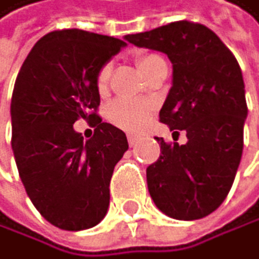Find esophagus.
Here are the masks:
<instances>
[{
    "mask_svg": "<svg viewBox=\"0 0 259 259\" xmlns=\"http://www.w3.org/2000/svg\"><path fill=\"white\" fill-rule=\"evenodd\" d=\"M127 140H128V145H131V147H135V145L139 143L140 137H139V135H135V134H128V135H127Z\"/></svg>",
    "mask_w": 259,
    "mask_h": 259,
    "instance_id": "34e87169",
    "label": "esophagus"
}]
</instances>
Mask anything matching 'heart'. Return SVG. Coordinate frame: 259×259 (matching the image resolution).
I'll list each match as a JSON object with an SVG mask.
<instances>
[{
	"label": "heart",
	"instance_id": "obj_1",
	"mask_svg": "<svg viewBox=\"0 0 259 259\" xmlns=\"http://www.w3.org/2000/svg\"><path fill=\"white\" fill-rule=\"evenodd\" d=\"M158 54H143L139 59H137V64H139L140 70L145 74L147 70L155 64V62L161 61ZM111 77V64H104L100 72H98V89L104 90L108 87ZM151 117V106L148 103L143 101H134V100H116L114 103L109 106V120L119 128L127 132H139L147 125V122Z\"/></svg>",
	"mask_w": 259,
	"mask_h": 259
}]
</instances>
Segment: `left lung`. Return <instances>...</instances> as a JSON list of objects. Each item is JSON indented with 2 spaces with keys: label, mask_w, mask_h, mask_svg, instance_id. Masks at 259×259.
<instances>
[{
  "label": "left lung",
  "mask_w": 259,
  "mask_h": 259,
  "mask_svg": "<svg viewBox=\"0 0 259 259\" xmlns=\"http://www.w3.org/2000/svg\"><path fill=\"white\" fill-rule=\"evenodd\" d=\"M124 38L164 53L172 62V87L159 120L170 131H185L189 139L167 145L156 137L161 156L147 167L148 192L169 218H205L226 200L242 159L248 114L242 69L201 24L179 20Z\"/></svg>",
  "instance_id": "1"
}]
</instances>
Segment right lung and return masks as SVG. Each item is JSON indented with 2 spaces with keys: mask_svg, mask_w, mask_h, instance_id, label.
<instances>
[{
  "mask_svg": "<svg viewBox=\"0 0 259 259\" xmlns=\"http://www.w3.org/2000/svg\"><path fill=\"white\" fill-rule=\"evenodd\" d=\"M127 43L66 28L35 43L11 100L12 151L28 198L64 231L97 226L109 206V182L128 150L120 128L103 122L98 72ZM78 117L94 122L90 141L73 131Z\"/></svg>",
  "mask_w": 259,
  "mask_h": 259,
  "instance_id": "add662e5",
  "label": "right lung"
}]
</instances>
